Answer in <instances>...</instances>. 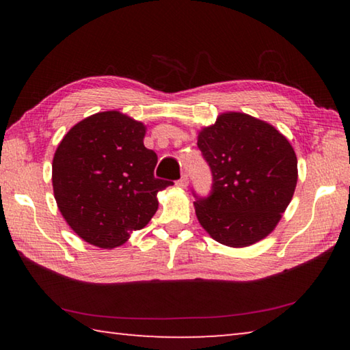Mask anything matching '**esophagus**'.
I'll return each instance as SVG.
<instances>
[{
  "mask_svg": "<svg viewBox=\"0 0 350 350\" xmlns=\"http://www.w3.org/2000/svg\"><path fill=\"white\" fill-rule=\"evenodd\" d=\"M176 185L179 187V188H187L188 187V176L187 174H182L180 179L176 182Z\"/></svg>",
  "mask_w": 350,
  "mask_h": 350,
  "instance_id": "34e87169",
  "label": "esophagus"
}]
</instances>
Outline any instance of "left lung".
Listing matches in <instances>:
<instances>
[{"label":"left lung","mask_w":350,"mask_h":350,"mask_svg":"<svg viewBox=\"0 0 350 350\" xmlns=\"http://www.w3.org/2000/svg\"><path fill=\"white\" fill-rule=\"evenodd\" d=\"M198 148L213 183L205 198L193 189L194 208L211 238L247 247L273 232L298 180V161L288 140L269 123L228 112L199 133Z\"/></svg>","instance_id":"8db88e82"}]
</instances>
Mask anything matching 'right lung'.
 I'll list each match as a JSON object with an SVG mask.
<instances>
[{
  "label": "right lung",
  "instance_id": "add662e5",
  "mask_svg": "<svg viewBox=\"0 0 350 350\" xmlns=\"http://www.w3.org/2000/svg\"><path fill=\"white\" fill-rule=\"evenodd\" d=\"M145 126L118 111L77 123L58 145L52 185L58 208L83 241L122 245L157 211V193L173 182L157 179V154L144 145Z\"/></svg>",
  "mask_w": 350,
  "mask_h": 350
}]
</instances>
